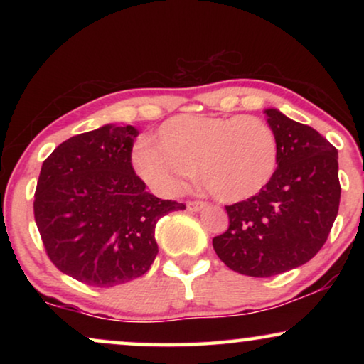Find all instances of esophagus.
Returning a JSON list of instances; mask_svg holds the SVG:
<instances>
[{"mask_svg": "<svg viewBox=\"0 0 364 364\" xmlns=\"http://www.w3.org/2000/svg\"><path fill=\"white\" fill-rule=\"evenodd\" d=\"M207 203L205 202H188L187 203V208L191 212H198V210H202L203 207H205Z\"/></svg>", "mask_w": 364, "mask_h": 364, "instance_id": "34e87169", "label": "esophagus"}]
</instances>
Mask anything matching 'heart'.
<instances>
[{"instance_id": "heart-1", "label": "heart", "mask_w": 364, "mask_h": 364, "mask_svg": "<svg viewBox=\"0 0 364 364\" xmlns=\"http://www.w3.org/2000/svg\"><path fill=\"white\" fill-rule=\"evenodd\" d=\"M156 141L137 144L132 164L162 196L177 193L197 171L218 200L235 203L260 193L277 171V137L258 117L182 114L159 127Z\"/></svg>"}]
</instances>
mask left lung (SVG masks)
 <instances>
[{"mask_svg":"<svg viewBox=\"0 0 364 364\" xmlns=\"http://www.w3.org/2000/svg\"><path fill=\"white\" fill-rule=\"evenodd\" d=\"M277 137L278 167L255 197L228 205L213 250L233 272L273 277L311 260L338 215V151L315 129L275 107L263 111Z\"/></svg>","mask_w":364,"mask_h":364,"instance_id":"1","label":"left lung"}]
</instances>
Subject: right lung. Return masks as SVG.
Segmentation results:
<instances>
[{"label": "right lung", "mask_w": 364, "mask_h": 364, "mask_svg": "<svg viewBox=\"0 0 364 364\" xmlns=\"http://www.w3.org/2000/svg\"><path fill=\"white\" fill-rule=\"evenodd\" d=\"M134 126L104 124L54 149L43 162L34 220L59 270L92 287L142 277L156 260V225L186 205L146 191L131 164Z\"/></svg>", "instance_id": "1"}]
</instances>
